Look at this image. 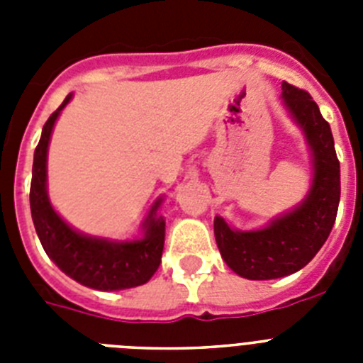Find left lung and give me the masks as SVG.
<instances>
[{
  "mask_svg": "<svg viewBox=\"0 0 363 363\" xmlns=\"http://www.w3.org/2000/svg\"><path fill=\"white\" fill-rule=\"evenodd\" d=\"M281 101L306 136L313 182L300 203L255 230H238L214 218L221 258L247 280H274L306 267L322 249L335 225L340 203V162L331 127L309 92L281 83Z\"/></svg>",
  "mask_w": 363,
  "mask_h": 363,
  "instance_id": "8db88e82",
  "label": "left lung"
}]
</instances>
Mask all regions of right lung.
<instances>
[{
  "label": "right lung",
  "mask_w": 363,
  "mask_h": 363,
  "mask_svg": "<svg viewBox=\"0 0 363 363\" xmlns=\"http://www.w3.org/2000/svg\"><path fill=\"white\" fill-rule=\"evenodd\" d=\"M72 92L43 125L34 150L30 182V213L45 252L67 277L96 291H121L143 285L160 267L165 242V220L158 216L163 198H158L142 223L136 240H108L89 236L70 227L54 211L47 192V154L54 123L67 107Z\"/></svg>",
  "instance_id": "right-lung-1"
}]
</instances>
